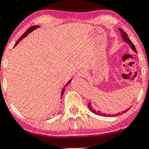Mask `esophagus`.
Masks as SVG:
<instances>
[{
  "label": "esophagus",
  "instance_id": "34e87169",
  "mask_svg": "<svg viewBox=\"0 0 149 149\" xmlns=\"http://www.w3.org/2000/svg\"><path fill=\"white\" fill-rule=\"evenodd\" d=\"M85 73L84 71L80 70V71H76V74H75V77H76V78H78V77H83V76H85Z\"/></svg>",
  "mask_w": 149,
  "mask_h": 149
}]
</instances>
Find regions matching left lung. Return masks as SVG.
<instances>
[{
  "instance_id": "left-lung-1",
  "label": "left lung",
  "mask_w": 149,
  "mask_h": 149,
  "mask_svg": "<svg viewBox=\"0 0 149 149\" xmlns=\"http://www.w3.org/2000/svg\"><path fill=\"white\" fill-rule=\"evenodd\" d=\"M118 29L120 31V32L121 36H122V38H123V40L126 42H127V43H128V45L130 46V47H131L133 51H134L135 52H136V48H135V47H134V44H133V42L131 41L130 39L129 38H128L127 34L125 32H124V31L123 30V29ZM88 107L89 109H90V110L91 111L92 113H94L97 114V115H99V116H104V117H109V116H111V117H112V116H116L121 115V114L125 113L127 112V111L130 109V108H129V109H127V110L123 111H122L121 113H118L113 114H113H111H111L104 113H102L101 111H97L95 110V109H93V107H92V105H91V104H90V102H89V103L88 104Z\"/></svg>"
}]
</instances>
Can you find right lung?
Listing matches in <instances>:
<instances>
[{"instance_id":"1","label":"right lung","mask_w":149,"mask_h":149,"mask_svg":"<svg viewBox=\"0 0 149 149\" xmlns=\"http://www.w3.org/2000/svg\"><path fill=\"white\" fill-rule=\"evenodd\" d=\"M38 27H39V26H38V25H36V26H31V27H30V28H29V29H27V30H26V32H25V33H24V34H23V35H22V36L19 38V40H17V42H16V43H15V46H16L17 45V44L19 43V41H20V40H22V39H23V38H25L26 36H27V35H28V34H29V33H31V31H33V30H35V29H36L38 28ZM70 82H71V80H70V81H69V82H68V83H66V85H65V86L64 87V88H63V89H62V90H61V96H62V95H64V90H65V88H66V85H67L68 84H69V83H70Z\"/></svg>"}]
</instances>
